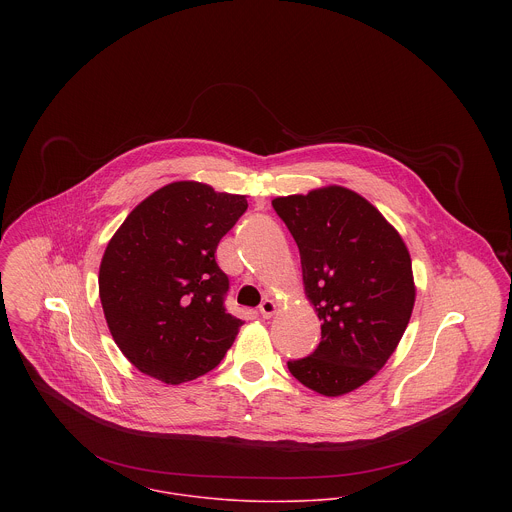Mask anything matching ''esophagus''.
Listing matches in <instances>:
<instances>
[{"instance_id":"obj_1","label":"esophagus","mask_w":512,"mask_h":512,"mask_svg":"<svg viewBox=\"0 0 512 512\" xmlns=\"http://www.w3.org/2000/svg\"><path fill=\"white\" fill-rule=\"evenodd\" d=\"M276 309H278V305H276V301L274 299H264L262 303H260V307H258V311H260V315L264 317V319H270L274 313H276Z\"/></svg>"}]
</instances>
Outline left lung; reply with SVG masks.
<instances>
[{"label":"left lung","instance_id":"8db88e82","mask_svg":"<svg viewBox=\"0 0 512 512\" xmlns=\"http://www.w3.org/2000/svg\"><path fill=\"white\" fill-rule=\"evenodd\" d=\"M299 248L305 295L321 341L288 361L323 396L368 382L396 351L416 301L410 252L398 230L359 193L331 185L272 201Z\"/></svg>","mask_w":512,"mask_h":512}]
</instances>
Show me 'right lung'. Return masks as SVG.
Wrapping results in <instances>:
<instances>
[{
	"label": "right lung",
	"instance_id": "1",
	"mask_svg": "<svg viewBox=\"0 0 512 512\" xmlns=\"http://www.w3.org/2000/svg\"><path fill=\"white\" fill-rule=\"evenodd\" d=\"M246 209L244 195L177 181L151 193L108 242L100 301L116 345L140 372L189 382L234 343L242 319L224 307L228 276L215 252Z\"/></svg>",
	"mask_w": 512,
	"mask_h": 512
}]
</instances>
